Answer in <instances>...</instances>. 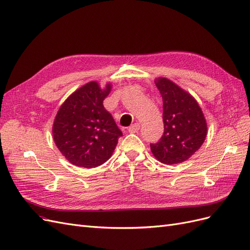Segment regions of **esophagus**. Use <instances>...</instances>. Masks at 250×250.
Wrapping results in <instances>:
<instances>
[{
    "label": "esophagus",
    "instance_id": "1",
    "mask_svg": "<svg viewBox=\"0 0 250 250\" xmlns=\"http://www.w3.org/2000/svg\"><path fill=\"white\" fill-rule=\"evenodd\" d=\"M139 130H140V124H138V123H134L131 126L128 127V131H129L130 133H135Z\"/></svg>",
    "mask_w": 250,
    "mask_h": 250
}]
</instances>
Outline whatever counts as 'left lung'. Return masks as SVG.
Masks as SVG:
<instances>
[{
    "mask_svg": "<svg viewBox=\"0 0 250 250\" xmlns=\"http://www.w3.org/2000/svg\"><path fill=\"white\" fill-rule=\"evenodd\" d=\"M155 84L163 98L164 133L157 143L150 144L151 152L163 164H180L201 147L207 121L197 101L175 83L158 78Z\"/></svg>",
    "mask_w": 250,
    "mask_h": 250,
    "instance_id": "obj_1",
    "label": "left lung"
}]
</instances>
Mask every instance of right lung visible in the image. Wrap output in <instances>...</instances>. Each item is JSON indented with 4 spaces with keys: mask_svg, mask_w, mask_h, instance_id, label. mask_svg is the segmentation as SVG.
Segmentation results:
<instances>
[{
    "mask_svg": "<svg viewBox=\"0 0 250 250\" xmlns=\"http://www.w3.org/2000/svg\"><path fill=\"white\" fill-rule=\"evenodd\" d=\"M110 89V83L102 89L96 81L88 82L60 106L53 124V138L71 164L83 168L104 164L123 135L103 106Z\"/></svg>",
    "mask_w": 250,
    "mask_h": 250,
    "instance_id": "obj_1",
    "label": "right lung"
}]
</instances>
